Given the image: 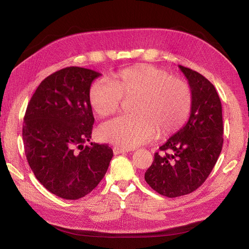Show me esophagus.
Segmentation results:
<instances>
[{
	"label": "esophagus",
	"instance_id": "34e87169",
	"mask_svg": "<svg viewBox=\"0 0 249 249\" xmlns=\"http://www.w3.org/2000/svg\"><path fill=\"white\" fill-rule=\"evenodd\" d=\"M113 153H114V155H119V154H124V153H126V150H125L124 148L115 146L114 148H113Z\"/></svg>",
	"mask_w": 249,
	"mask_h": 249
}]
</instances>
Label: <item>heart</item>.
I'll list each match as a JSON object with an SVG mask.
<instances>
[{"label": "heart", "instance_id": "heart-1", "mask_svg": "<svg viewBox=\"0 0 249 249\" xmlns=\"http://www.w3.org/2000/svg\"><path fill=\"white\" fill-rule=\"evenodd\" d=\"M137 95L134 112L103 124L99 134L103 140L120 147L133 148L158 133L166 136L186 123L192 107V91L184 80L148 64L120 70L110 81L97 79L88 89V102L96 115L115 113L123 97Z\"/></svg>", "mask_w": 249, "mask_h": 249}]
</instances>
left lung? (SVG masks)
Wrapping results in <instances>:
<instances>
[{
    "mask_svg": "<svg viewBox=\"0 0 249 249\" xmlns=\"http://www.w3.org/2000/svg\"><path fill=\"white\" fill-rule=\"evenodd\" d=\"M192 91L188 123L162 146L146 170V183L159 194L178 197L199 188L214 168L223 144L222 107L214 85L178 65Z\"/></svg>",
    "mask_w": 249,
    "mask_h": 249,
    "instance_id": "left-lung-1",
    "label": "left lung"
}]
</instances>
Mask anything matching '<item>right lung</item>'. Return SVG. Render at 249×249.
I'll use <instances>...</instances> for the list:
<instances>
[{
    "label": "right lung",
    "instance_id": "1",
    "mask_svg": "<svg viewBox=\"0 0 249 249\" xmlns=\"http://www.w3.org/2000/svg\"><path fill=\"white\" fill-rule=\"evenodd\" d=\"M101 73L71 66L50 74L30 100L22 124L28 163L44 188L64 199L91 192L106 175L113 150L90 141L94 124L88 89Z\"/></svg>",
    "mask_w": 249,
    "mask_h": 249
}]
</instances>
